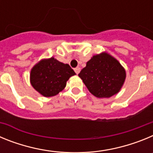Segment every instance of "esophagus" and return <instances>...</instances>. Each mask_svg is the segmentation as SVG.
I'll return each instance as SVG.
<instances>
[{
    "label": "esophagus",
    "mask_w": 153,
    "mask_h": 153,
    "mask_svg": "<svg viewBox=\"0 0 153 153\" xmlns=\"http://www.w3.org/2000/svg\"><path fill=\"white\" fill-rule=\"evenodd\" d=\"M74 71H75L76 74H78L79 73V71H80V68L79 67H76V68H74Z\"/></svg>",
    "instance_id": "34e87169"
}]
</instances>
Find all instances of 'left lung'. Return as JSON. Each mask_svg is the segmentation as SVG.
I'll return each instance as SVG.
<instances>
[{"instance_id": "obj_1", "label": "left lung", "mask_w": 153, "mask_h": 153, "mask_svg": "<svg viewBox=\"0 0 153 153\" xmlns=\"http://www.w3.org/2000/svg\"><path fill=\"white\" fill-rule=\"evenodd\" d=\"M89 91L98 98H109L118 93L126 79V71L106 53L95 55L78 74Z\"/></svg>"}]
</instances>
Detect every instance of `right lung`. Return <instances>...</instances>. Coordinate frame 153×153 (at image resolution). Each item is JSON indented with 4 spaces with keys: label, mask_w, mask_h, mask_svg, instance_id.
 <instances>
[{
    "label": "right lung",
    "mask_w": 153,
    "mask_h": 153,
    "mask_svg": "<svg viewBox=\"0 0 153 153\" xmlns=\"http://www.w3.org/2000/svg\"><path fill=\"white\" fill-rule=\"evenodd\" d=\"M75 74L68 64L51 57L41 60L33 67L30 72V83L41 95L50 97L62 91L69 78Z\"/></svg>",
    "instance_id": "obj_1"
}]
</instances>
